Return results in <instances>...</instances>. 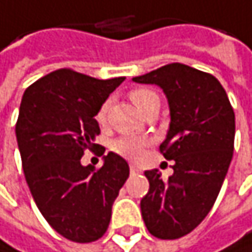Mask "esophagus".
Masks as SVG:
<instances>
[{"mask_svg": "<svg viewBox=\"0 0 252 252\" xmlns=\"http://www.w3.org/2000/svg\"><path fill=\"white\" fill-rule=\"evenodd\" d=\"M130 173L131 174H137V173H140V168L137 165H134V164H130Z\"/></svg>", "mask_w": 252, "mask_h": 252, "instance_id": "obj_1", "label": "esophagus"}]
</instances>
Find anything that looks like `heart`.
I'll return each mask as SVG.
<instances>
[{"instance_id":"heart-1","label":"heart","mask_w":252,"mask_h":252,"mask_svg":"<svg viewBox=\"0 0 252 252\" xmlns=\"http://www.w3.org/2000/svg\"><path fill=\"white\" fill-rule=\"evenodd\" d=\"M130 98L131 101L136 104V107L145 113V110H148L151 106L154 104H159V97L155 91L148 90V88H136L130 93ZM107 109H109V103H103L100 106V109L95 113V119L100 125H103L106 122V116H107ZM149 145V140L145 137H136V136H122L116 140H113L112 143V151L124 158L128 159H139L143 155L145 148Z\"/></svg>"}]
</instances>
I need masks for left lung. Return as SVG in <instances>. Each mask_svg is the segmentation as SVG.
<instances>
[{
	"label": "left lung",
	"mask_w": 252,
	"mask_h": 252,
	"mask_svg": "<svg viewBox=\"0 0 252 252\" xmlns=\"http://www.w3.org/2000/svg\"><path fill=\"white\" fill-rule=\"evenodd\" d=\"M159 85L170 104V130L159 146L174 161L173 176L145 171L149 192L140 201L151 235L179 239L211 211L227 174L235 143V112L216 76L183 63H170L133 78Z\"/></svg>",
	"instance_id": "left-lung-1"
}]
</instances>
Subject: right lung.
<instances>
[{"label":"right lung","mask_w":252,"mask_h":252,"mask_svg":"<svg viewBox=\"0 0 252 252\" xmlns=\"http://www.w3.org/2000/svg\"><path fill=\"white\" fill-rule=\"evenodd\" d=\"M124 79L63 67L29 85L20 103L16 137L26 183L48 224L72 242L104 235L112 204L130 176L128 164L113 152L100 168L81 164L85 151L100 146L97 110Z\"/></svg>","instance_id":"add662e5"}]
</instances>
